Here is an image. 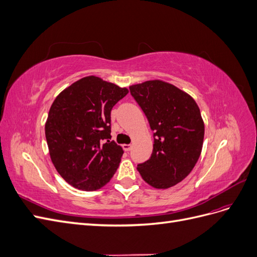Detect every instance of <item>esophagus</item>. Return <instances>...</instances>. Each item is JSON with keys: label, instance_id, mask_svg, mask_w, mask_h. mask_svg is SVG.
Instances as JSON below:
<instances>
[{"label": "esophagus", "instance_id": "1", "mask_svg": "<svg viewBox=\"0 0 257 257\" xmlns=\"http://www.w3.org/2000/svg\"><path fill=\"white\" fill-rule=\"evenodd\" d=\"M122 147H123V150L126 152H128L132 149V145H123Z\"/></svg>", "mask_w": 257, "mask_h": 257}]
</instances>
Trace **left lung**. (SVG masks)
Here are the masks:
<instances>
[{
    "instance_id": "8db88e82",
    "label": "left lung",
    "mask_w": 257,
    "mask_h": 257,
    "mask_svg": "<svg viewBox=\"0 0 257 257\" xmlns=\"http://www.w3.org/2000/svg\"><path fill=\"white\" fill-rule=\"evenodd\" d=\"M130 91L154 132L151 157L137 170L153 188L168 189L181 182L199 159L205 135L200 110L188 93L162 80L131 85Z\"/></svg>"
}]
</instances>
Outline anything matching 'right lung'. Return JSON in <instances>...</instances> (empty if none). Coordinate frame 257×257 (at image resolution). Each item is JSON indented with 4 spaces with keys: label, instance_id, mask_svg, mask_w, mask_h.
I'll list each match as a JSON object with an SVG mask.
<instances>
[{
    "label": "right lung",
    "instance_id": "1",
    "mask_svg": "<svg viewBox=\"0 0 257 257\" xmlns=\"http://www.w3.org/2000/svg\"><path fill=\"white\" fill-rule=\"evenodd\" d=\"M128 93L111 82L88 76L54 99L45 125L51 161L74 188L94 191L109 182L123 154L111 139L112 107Z\"/></svg>",
    "mask_w": 257,
    "mask_h": 257
}]
</instances>
